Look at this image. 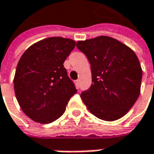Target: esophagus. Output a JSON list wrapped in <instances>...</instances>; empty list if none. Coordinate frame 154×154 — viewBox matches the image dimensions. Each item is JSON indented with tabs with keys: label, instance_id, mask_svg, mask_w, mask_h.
Instances as JSON below:
<instances>
[{
	"label": "esophagus",
	"instance_id": "34e87169",
	"mask_svg": "<svg viewBox=\"0 0 154 154\" xmlns=\"http://www.w3.org/2000/svg\"><path fill=\"white\" fill-rule=\"evenodd\" d=\"M75 84H76V87H77V88H80V80H77V81H75Z\"/></svg>",
	"mask_w": 154,
	"mask_h": 154
}]
</instances>
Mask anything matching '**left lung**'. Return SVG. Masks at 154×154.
<instances>
[{
	"label": "left lung",
	"mask_w": 154,
	"mask_h": 154,
	"mask_svg": "<svg viewBox=\"0 0 154 154\" xmlns=\"http://www.w3.org/2000/svg\"><path fill=\"white\" fill-rule=\"evenodd\" d=\"M91 65L92 85L81 93L82 101L94 116L106 121L123 117L140 93L142 69L135 53L109 36L76 44Z\"/></svg>",
	"instance_id": "8db88e82"
}]
</instances>
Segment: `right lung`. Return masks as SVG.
I'll return each instance as SVG.
<instances>
[{
	"label": "right lung",
	"mask_w": 154,
	"mask_h": 154,
	"mask_svg": "<svg viewBox=\"0 0 154 154\" xmlns=\"http://www.w3.org/2000/svg\"><path fill=\"white\" fill-rule=\"evenodd\" d=\"M76 42L50 37L30 46L21 55L14 79L17 101L35 122L48 124L59 119L77 90L63 66Z\"/></svg>",
	"instance_id": "obj_1"
}]
</instances>
